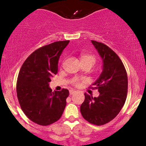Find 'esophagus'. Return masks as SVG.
Wrapping results in <instances>:
<instances>
[{
	"label": "esophagus",
	"mask_w": 146,
	"mask_h": 146,
	"mask_svg": "<svg viewBox=\"0 0 146 146\" xmlns=\"http://www.w3.org/2000/svg\"><path fill=\"white\" fill-rule=\"evenodd\" d=\"M69 92H70V95H73V94H74L75 92H76V91L73 90H70L69 91Z\"/></svg>",
	"instance_id": "obj_1"
}]
</instances>
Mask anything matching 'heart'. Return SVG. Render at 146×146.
Instances as JSON below:
<instances>
[{"label":"heart","mask_w":146,"mask_h":146,"mask_svg":"<svg viewBox=\"0 0 146 146\" xmlns=\"http://www.w3.org/2000/svg\"><path fill=\"white\" fill-rule=\"evenodd\" d=\"M81 62L82 63H88L91 66H93L96 62V58L95 56L91 55V54H82L81 55ZM85 81V79L79 77H74L70 79V82L73 86L78 87L82 82Z\"/></svg>","instance_id":"heart-1"}]
</instances>
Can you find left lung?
<instances>
[{
  "label": "left lung",
  "instance_id": "left-lung-1",
  "mask_svg": "<svg viewBox=\"0 0 146 146\" xmlns=\"http://www.w3.org/2000/svg\"><path fill=\"white\" fill-rule=\"evenodd\" d=\"M103 61V70L99 78L90 87L98 89L100 95L92 98L85 93L80 112L86 121L101 126L109 123L120 112L127 97L128 77L121 60L111 48L92 40Z\"/></svg>",
  "mask_w": 146,
  "mask_h": 146
}]
</instances>
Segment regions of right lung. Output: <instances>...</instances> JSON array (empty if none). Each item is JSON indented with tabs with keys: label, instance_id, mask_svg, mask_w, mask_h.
<instances>
[{
	"label": "right lung",
	"instance_id": "add662e5",
	"mask_svg": "<svg viewBox=\"0 0 146 146\" xmlns=\"http://www.w3.org/2000/svg\"><path fill=\"white\" fill-rule=\"evenodd\" d=\"M70 41H58L35 50L20 68L16 90L20 107L32 121L48 126L61 118L69 95L67 89L54 91L48 86L58 72V61Z\"/></svg>",
	"mask_w": 146,
	"mask_h": 146
}]
</instances>
